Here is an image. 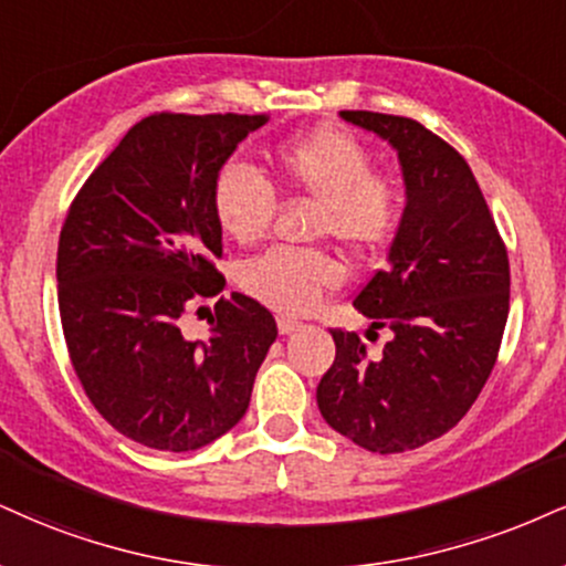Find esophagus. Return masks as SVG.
Instances as JSON below:
<instances>
[{
  "label": "esophagus",
  "instance_id": "obj_1",
  "mask_svg": "<svg viewBox=\"0 0 566 566\" xmlns=\"http://www.w3.org/2000/svg\"><path fill=\"white\" fill-rule=\"evenodd\" d=\"M276 326H279V332H282V335H292V332L301 329V322H295V318H287V316H279Z\"/></svg>",
  "mask_w": 566,
  "mask_h": 566
}]
</instances>
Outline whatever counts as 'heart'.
I'll use <instances>...</instances> for the list:
<instances>
[{"mask_svg":"<svg viewBox=\"0 0 566 566\" xmlns=\"http://www.w3.org/2000/svg\"><path fill=\"white\" fill-rule=\"evenodd\" d=\"M279 181L322 202L318 234L356 255H374L392 240L403 218L398 187L371 174L374 160L356 136L324 126L276 147ZM213 216L234 242H258L274 218L276 197L261 171L229 160L213 179ZM343 282V269L326 253L269 250L242 265L240 284L250 297L279 313H308L324 292Z\"/></svg>","mask_w":566,"mask_h":566,"instance_id":"b5f03b06","label":"heart"}]
</instances>
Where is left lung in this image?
Wrapping results in <instances>:
<instances>
[{"label": "left lung", "instance_id": "8db88e82", "mask_svg": "<svg viewBox=\"0 0 566 566\" xmlns=\"http://www.w3.org/2000/svg\"><path fill=\"white\" fill-rule=\"evenodd\" d=\"M398 153L406 208L387 265L353 305L382 353L332 329L337 356L316 387L332 430L371 453H403L453 430L499 356L509 316V255L472 168L419 120L343 111Z\"/></svg>", "mask_w": 566, "mask_h": 566}]
</instances>
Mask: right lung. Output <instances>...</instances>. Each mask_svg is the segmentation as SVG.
I'll return each mask as SVG.
<instances>
[{"instance_id":"right-lung-1","label":"right lung","mask_w":566,"mask_h":566,"mask_svg":"<svg viewBox=\"0 0 566 566\" xmlns=\"http://www.w3.org/2000/svg\"><path fill=\"white\" fill-rule=\"evenodd\" d=\"M265 115L155 113L128 128L73 200L57 244V303L81 387L102 419L155 451H197L244 417L276 339L261 303L231 292L206 339L189 303L227 279L213 179Z\"/></svg>"}]
</instances>
